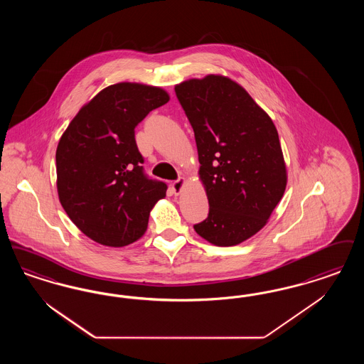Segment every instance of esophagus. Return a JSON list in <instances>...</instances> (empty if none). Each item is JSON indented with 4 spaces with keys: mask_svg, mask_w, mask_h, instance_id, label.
I'll return each instance as SVG.
<instances>
[{
    "mask_svg": "<svg viewBox=\"0 0 364 364\" xmlns=\"http://www.w3.org/2000/svg\"><path fill=\"white\" fill-rule=\"evenodd\" d=\"M184 184H186V178H184V177H180L178 180H176V181L172 183V189H173V192H175L176 195H178V193L183 191Z\"/></svg>",
    "mask_w": 364,
    "mask_h": 364,
    "instance_id": "obj_1",
    "label": "esophagus"
}]
</instances>
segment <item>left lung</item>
Returning a JSON list of instances; mask_svg holds the SVG:
<instances>
[{
    "instance_id": "1",
    "label": "left lung",
    "mask_w": 364,
    "mask_h": 364,
    "mask_svg": "<svg viewBox=\"0 0 364 364\" xmlns=\"http://www.w3.org/2000/svg\"><path fill=\"white\" fill-rule=\"evenodd\" d=\"M195 132L210 211L195 232L217 247L260 232L287 186L277 127L238 82L220 74L175 87Z\"/></svg>"
}]
</instances>
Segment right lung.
Instances as JSON below:
<instances>
[{
	"label": "right lung",
	"mask_w": 364,
	"mask_h": 364,
	"mask_svg": "<svg viewBox=\"0 0 364 364\" xmlns=\"http://www.w3.org/2000/svg\"><path fill=\"white\" fill-rule=\"evenodd\" d=\"M165 89L138 82L104 87L81 107L57 147L59 202L95 242L122 247L139 240L166 184L144 173L134 129L169 102Z\"/></svg>",
	"instance_id": "right-lung-1"
}]
</instances>
